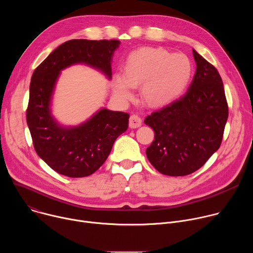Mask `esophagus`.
Listing matches in <instances>:
<instances>
[{"mask_svg":"<svg viewBox=\"0 0 253 253\" xmlns=\"http://www.w3.org/2000/svg\"><path fill=\"white\" fill-rule=\"evenodd\" d=\"M141 125H142V119L138 115L133 114L130 116V119H129L130 128H137V127H140Z\"/></svg>","mask_w":253,"mask_h":253,"instance_id":"34e87169","label":"esophagus"}]
</instances>
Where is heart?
Masks as SVG:
<instances>
[{
	"instance_id": "b5f03b06",
	"label": "heart",
	"mask_w": 253,
	"mask_h": 253,
	"mask_svg": "<svg viewBox=\"0 0 253 253\" xmlns=\"http://www.w3.org/2000/svg\"><path fill=\"white\" fill-rule=\"evenodd\" d=\"M191 74V62L186 55L144 47L127 58L124 75L117 74L114 79V94L120 100H127L133 94V87L142 84L143 99L152 106H160L185 90Z\"/></svg>"
}]
</instances>
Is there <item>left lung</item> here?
Here are the masks:
<instances>
[{"label": "left lung", "instance_id": "8db88e82", "mask_svg": "<svg viewBox=\"0 0 253 253\" xmlns=\"http://www.w3.org/2000/svg\"><path fill=\"white\" fill-rule=\"evenodd\" d=\"M196 72L187 92L147 116L155 139L146 149L160 173L184 176L202 167L221 145L228 105L217 69L193 50Z\"/></svg>", "mask_w": 253, "mask_h": 253}]
</instances>
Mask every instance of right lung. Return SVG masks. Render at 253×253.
<instances>
[{"label": "right lung", "instance_id": "right-lung-1", "mask_svg": "<svg viewBox=\"0 0 253 253\" xmlns=\"http://www.w3.org/2000/svg\"><path fill=\"white\" fill-rule=\"evenodd\" d=\"M118 40H70L55 49L32 75L27 124L37 154L56 172L85 177L109 156L118 136L128 128L129 114L101 109L78 127H61L52 117L50 102L60 71L85 63L112 77L111 60Z\"/></svg>", "mask_w": 253, "mask_h": 253}]
</instances>
